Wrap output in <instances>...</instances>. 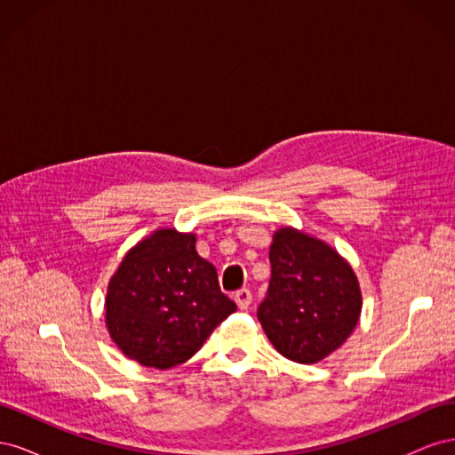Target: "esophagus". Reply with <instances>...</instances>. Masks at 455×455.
<instances>
[{"mask_svg": "<svg viewBox=\"0 0 455 455\" xmlns=\"http://www.w3.org/2000/svg\"><path fill=\"white\" fill-rule=\"evenodd\" d=\"M235 301L241 309H246L252 301V292L249 291V288H241V291L235 292Z\"/></svg>", "mask_w": 455, "mask_h": 455, "instance_id": "34e87169", "label": "esophagus"}]
</instances>
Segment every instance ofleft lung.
Masks as SVG:
<instances>
[{
    "mask_svg": "<svg viewBox=\"0 0 455 455\" xmlns=\"http://www.w3.org/2000/svg\"><path fill=\"white\" fill-rule=\"evenodd\" d=\"M271 279L258 307L273 347L313 364L346 341L361 315V288L351 266L323 241L292 228L275 233Z\"/></svg>",
    "mask_w": 455,
    "mask_h": 455,
    "instance_id": "8db88e82",
    "label": "left lung"
}]
</instances>
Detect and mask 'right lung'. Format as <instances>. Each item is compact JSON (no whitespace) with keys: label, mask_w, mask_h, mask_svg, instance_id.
Wrapping results in <instances>:
<instances>
[{"label":"right lung","mask_w":455,"mask_h":455,"mask_svg":"<svg viewBox=\"0 0 455 455\" xmlns=\"http://www.w3.org/2000/svg\"><path fill=\"white\" fill-rule=\"evenodd\" d=\"M235 309L216 267L197 254L196 235L159 229L109 281L106 324L129 359L164 370L191 359Z\"/></svg>","instance_id":"obj_1"}]
</instances>
